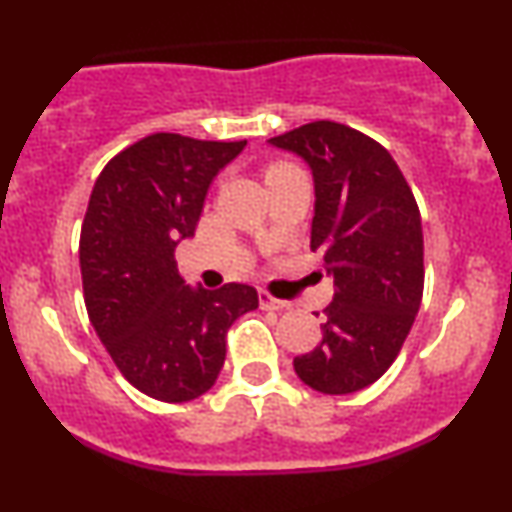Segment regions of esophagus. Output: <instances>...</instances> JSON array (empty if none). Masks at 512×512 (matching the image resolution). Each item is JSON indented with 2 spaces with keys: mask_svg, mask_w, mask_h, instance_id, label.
Instances as JSON below:
<instances>
[{
  "mask_svg": "<svg viewBox=\"0 0 512 512\" xmlns=\"http://www.w3.org/2000/svg\"><path fill=\"white\" fill-rule=\"evenodd\" d=\"M260 305L264 310H286L289 308V301H281V298H274L272 293L260 289Z\"/></svg>",
  "mask_w": 512,
  "mask_h": 512,
  "instance_id": "1",
  "label": "esophagus"
}]
</instances>
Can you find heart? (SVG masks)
I'll list each match as a JSON object with an SVG mask.
<instances>
[{"mask_svg":"<svg viewBox=\"0 0 512 512\" xmlns=\"http://www.w3.org/2000/svg\"><path fill=\"white\" fill-rule=\"evenodd\" d=\"M289 170H296L293 163H286V161H276L272 166L267 168V180L274 178V175H281V173H289Z\"/></svg>","mask_w":512,"mask_h":512,"instance_id":"1","label":"heart"}]
</instances>
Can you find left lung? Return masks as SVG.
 <instances>
[{
  "instance_id": "8db88e82",
  "label": "left lung",
  "mask_w": 512,
  "mask_h": 512,
  "mask_svg": "<svg viewBox=\"0 0 512 512\" xmlns=\"http://www.w3.org/2000/svg\"><path fill=\"white\" fill-rule=\"evenodd\" d=\"M308 161L315 178L310 250L334 276L322 342L293 358L325 395L373 385L395 363L424 296V231L409 182L368 134L317 120L269 139Z\"/></svg>"
}]
</instances>
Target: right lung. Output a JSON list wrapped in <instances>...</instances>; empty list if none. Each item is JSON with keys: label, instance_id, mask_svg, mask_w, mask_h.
I'll use <instances>...</instances> for the list:
<instances>
[{"label": "right lung", "instance_id": "1", "mask_svg": "<svg viewBox=\"0 0 512 512\" xmlns=\"http://www.w3.org/2000/svg\"><path fill=\"white\" fill-rule=\"evenodd\" d=\"M243 146L149 134L110 158L88 199L79 238L88 320L127 383L158 402L211 390L228 330L260 305L248 284L192 289L175 262L211 180Z\"/></svg>", "mask_w": 512, "mask_h": 512}]
</instances>
